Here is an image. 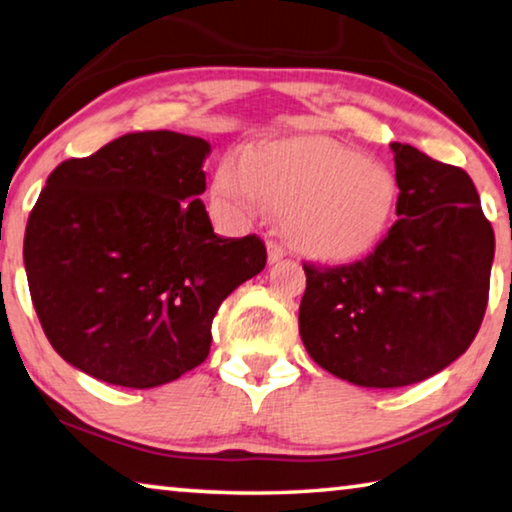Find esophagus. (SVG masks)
<instances>
[{
    "label": "esophagus",
    "mask_w": 512,
    "mask_h": 512,
    "mask_svg": "<svg viewBox=\"0 0 512 512\" xmlns=\"http://www.w3.org/2000/svg\"><path fill=\"white\" fill-rule=\"evenodd\" d=\"M266 253H269V264H278L280 259L287 257V250L275 241H269V246H266Z\"/></svg>",
    "instance_id": "obj_1"
}]
</instances>
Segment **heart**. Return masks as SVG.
I'll list each match as a JSON object with an SVG mask.
<instances>
[{
    "instance_id": "heart-1",
    "label": "heart",
    "mask_w": 512,
    "mask_h": 512,
    "mask_svg": "<svg viewBox=\"0 0 512 512\" xmlns=\"http://www.w3.org/2000/svg\"><path fill=\"white\" fill-rule=\"evenodd\" d=\"M214 198L241 221L285 216L289 239L321 262L371 253L392 225L396 180L378 161L323 136L259 141L218 164Z\"/></svg>"
}]
</instances>
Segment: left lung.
<instances>
[{
    "mask_svg": "<svg viewBox=\"0 0 512 512\" xmlns=\"http://www.w3.org/2000/svg\"><path fill=\"white\" fill-rule=\"evenodd\" d=\"M396 221L376 250L335 269L303 264L300 339L332 376L405 387L449 367L488 307L494 232L465 170L392 143Z\"/></svg>",
    "mask_w": 512,
    "mask_h": 512,
    "instance_id": "left-lung-1",
    "label": "left lung"
}]
</instances>
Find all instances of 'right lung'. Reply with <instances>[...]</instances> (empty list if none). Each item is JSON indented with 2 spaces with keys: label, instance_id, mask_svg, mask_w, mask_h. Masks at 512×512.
Instances as JSON below:
<instances>
[{
  "label": "right lung",
  "instance_id": "right-lung-1",
  "mask_svg": "<svg viewBox=\"0 0 512 512\" xmlns=\"http://www.w3.org/2000/svg\"><path fill=\"white\" fill-rule=\"evenodd\" d=\"M212 145L134 132L47 177L24 269L47 339L102 383L148 389L207 360L223 300L266 266L255 234L218 237L200 196Z\"/></svg>",
  "mask_w": 512,
  "mask_h": 512
}]
</instances>
